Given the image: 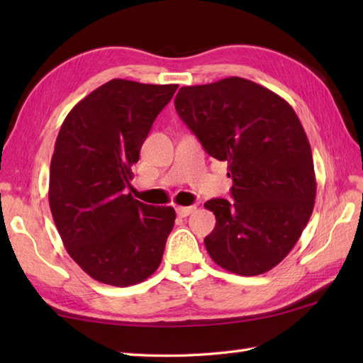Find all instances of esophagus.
Returning <instances> with one entry per match:
<instances>
[{"instance_id":"1","label":"esophagus","mask_w":363,"mask_h":363,"mask_svg":"<svg viewBox=\"0 0 363 363\" xmlns=\"http://www.w3.org/2000/svg\"><path fill=\"white\" fill-rule=\"evenodd\" d=\"M195 211H196V207H194V206H190V207H177V209H176L177 215H179V217H182V218L189 217V215L194 213Z\"/></svg>"}]
</instances>
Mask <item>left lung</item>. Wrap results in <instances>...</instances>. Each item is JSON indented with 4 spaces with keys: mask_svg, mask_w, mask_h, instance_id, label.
Listing matches in <instances>:
<instances>
[{
    "mask_svg": "<svg viewBox=\"0 0 363 363\" xmlns=\"http://www.w3.org/2000/svg\"><path fill=\"white\" fill-rule=\"evenodd\" d=\"M174 107L206 152L228 162L233 179L234 201L204 204L217 218L204 238L207 252L230 273H267L296 245L317 195L298 115L279 95L237 76L182 87Z\"/></svg>",
    "mask_w": 363,
    "mask_h": 363,
    "instance_id": "8db88e82",
    "label": "left lung"
}]
</instances>
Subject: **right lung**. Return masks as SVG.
I'll return each mask as SVG.
<instances>
[{
    "instance_id": "right-lung-1",
    "label": "right lung",
    "mask_w": 363,
    "mask_h": 363,
    "mask_svg": "<svg viewBox=\"0 0 363 363\" xmlns=\"http://www.w3.org/2000/svg\"><path fill=\"white\" fill-rule=\"evenodd\" d=\"M177 86L112 79L76 104L50 167V207L67 252L94 279L128 287L160 265L173 207L126 194L133 167Z\"/></svg>"
}]
</instances>
